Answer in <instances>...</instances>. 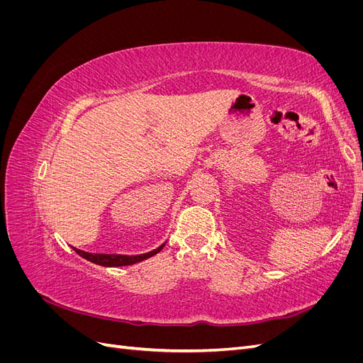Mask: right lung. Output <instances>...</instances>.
Here are the masks:
<instances>
[{
	"instance_id": "add662e5",
	"label": "right lung",
	"mask_w": 363,
	"mask_h": 363,
	"mask_svg": "<svg viewBox=\"0 0 363 363\" xmlns=\"http://www.w3.org/2000/svg\"><path fill=\"white\" fill-rule=\"evenodd\" d=\"M163 242L162 245H159L157 248L151 250L148 252H144V255H106V252H89V251H83L72 247V250L77 252V255L82 256L83 259L89 260L92 263H96V265H101V267H127V265H133V263L142 262L151 256L157 255V252L164 247Z\"/></svg>"
}]
</instances>
